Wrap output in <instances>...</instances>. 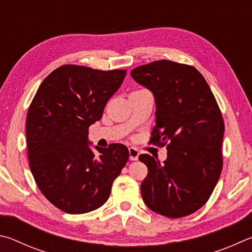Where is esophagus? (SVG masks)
I'll list each match as a JSON object with an SVG mask.
<instances>
[{
	"label": "esophagus",
	"mask_w": 252,
	"mask_h": 252,
	"mask_svg": "<svg viewBox=\"0 0 252 252\" xmlns=\"http://www.w3.org/2000/svg\"><path fill=\"white\" fill-rule=\"evenodd\" d=\"M128 153H129V159L130 160H137L138 159L139 153H138L137 149L131 147V148L128 149Z\"/></svg>",
	"instance_id": "obj_1"
}]
</instances>
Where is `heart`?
<instances>
[{"label":"heart","instance_id":"obj_1","mask_svg":"<svg viewBox=\"0 0 252 252\" xmlns=\"http://www.w3.org/2000/svg\"><path fill=\"white\" fill-rule=\"evenodd\" d=\"M140 91H142V90H140Z\"/></svg>","mask_w":252,"mask_h":252}]
</instances>
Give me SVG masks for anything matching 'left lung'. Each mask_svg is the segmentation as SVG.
Segmentation results:
<instances>
[{"label":"left lung","instance_id":"1","mask_svg":"<svg viewBox=\"0 0 252 252\" xmlns=\"http://www.w3.org/2000/svg\"><path fill=\"white\" fill-rule=\"evenodd\" d=\"M130 75L155 96L156 125L149 144L167 148L164 164L148 154L139 156L148 168L140 187L144 202L165 217H186L208 201L221 174V112L208 83L191 65L161 60Z\"/></svg>","mask_w":252,"mask_h":252}]
</instances>
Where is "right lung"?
I'll return each instance as SVG.
<instances>
[{"label": "right lung", "mask_w": 252, "mask_h": 252, "mask_svg": "<svg viewBox=\"0 0 252 252\" xmlns=\"http://www.w3.org/2000/svg\"><path fill=\"white\" fill-rule=\"evenodd\" d=\"M126 69L66 64L44 79L26 116L31 171L46 199L67 214L103 206L129 158L122 144L88 147V128L122 85Z\"/></svg>", "instance_id": "add662e5"}]
</instances>
